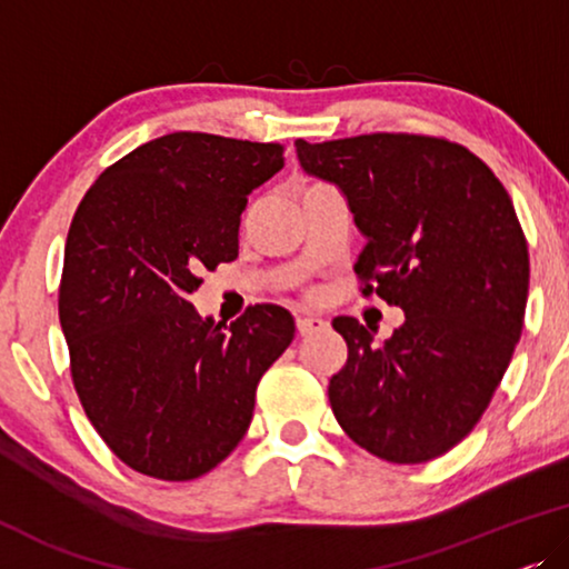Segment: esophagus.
<instances>
[{
  "label": "esophagus",
  "instance_id": "esophagus-1",
  "mask_svg": "<svg viewBox=\"0 0 569 569\" xmlns=\"http://www.w3.org/2000/svg\"><path fill=\"white\" fill-rule=\"evenodd\" d=\"M327 322L322 317H315V315H299L296 317V330L299 335H311V332H319L325 330Z\"/></svg>",
  "mask_w": 569,
  "mask_h": 569
}]
</instances>
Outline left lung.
<instances>
[{
	"label": "left lung",
	"mask_w": 569,
	"mask_h": 569,
	"mask_svg": "<svg viewBox=\"0 0 569 569\" xmlns=\"http://www.w3.org/2000/svg\"><path fill=\"white\" fill-rule=\"evenodd\" d=\"M303 172L335 182L366 237L363 296L405 311L389 340L335 317L348 361L327 395L340 428L391 463L463 441L523 330L528 244L508 190L467 147L422 133L296 141Z\"/></svg>",
	"instance_id": "obj_1"
}]
</instances>
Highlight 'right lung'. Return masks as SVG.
I'll return each instance as SVG.
<instances>
[{
    "mask_svg": "<svg viewBox=\"0 0 569 569\" xmlns=\"http://www.w3.org/2000/svg\"><path fill=\"white\" fill-rule=\"evenodd\" d=\"M281 143L178 131L94 180L71 219L59 319L87 418L126 467L164 482L211 471L242 441L293 317L258 303L229 327L188 301L239 254L247 196Z\"/></svg>",
    "mask_w": 569,
    "mask_h": 569,
    "instance_id": "obj_1",
    "label": "right lung"
}]
</instances>
